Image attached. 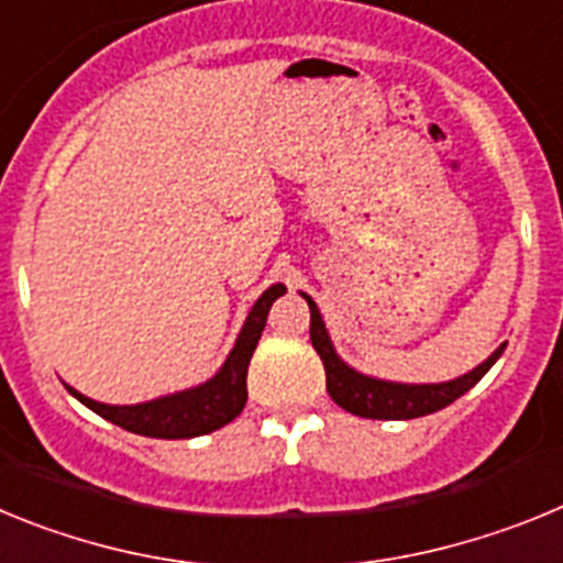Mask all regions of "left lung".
Masks as SVG:
<instances>
[{"label": "left lung", "instance_id": "left-lung-1", "mask_svg": "<svg viewBox=\"0 0 563 563\" xmlns=\"http://www.w3.org/2000/svg\"><path fill=\"white\" fill-rule=\"evenodd\" d=\"M305 296V292H301ZM307 305H310V341L316 346V352L324 361L327 372V391H330L332 400L346 409L350 415L369 417V420H415V417L434 415V411L445 409L449 402H454L456 397L465 395L467 389H474L476 383L487 375V369L499 361V355L505 352L507 343H501L494 355L482 361L476 369H471L467 375L456 377V380L445 383H391V380H377V377L361 375L357 369H352L350 363H343L338 357L335 346L330 341V332L324 327V318L318 312L316 301L310 296Z\"/></svg>", "mask_w": 563, "mask_h": 563}]
</instances>
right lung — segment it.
<instances>
[{
    "label": "right lung",
    "instance_id": "right-lung-1",
    "mask_svg": "<svg viewBox=\"0 0 563 563\" xmlns=\"http://www.w3.org/2000/svg\"><path fill=\"white\" fill-rule=\"evenodd\" d=\"M285 296V285L267 287L253 310L247 312V321L233 343L231 355L225 357L222 369L211 380L194 386L186 391L157 397V400L137 402V406H107V402L89 400L81 391L67 386V391L76 400H81L87 409L101 415L103 420L132 431V434L157 437V440H188V437H202L222 429L231 420L242 415L247 402V366H251L253 350H256L262 330H265L267 312L273 301Z\"/></svg>",
    "mask_w": 563,
    "mask_h": 563
}]
</instances>
